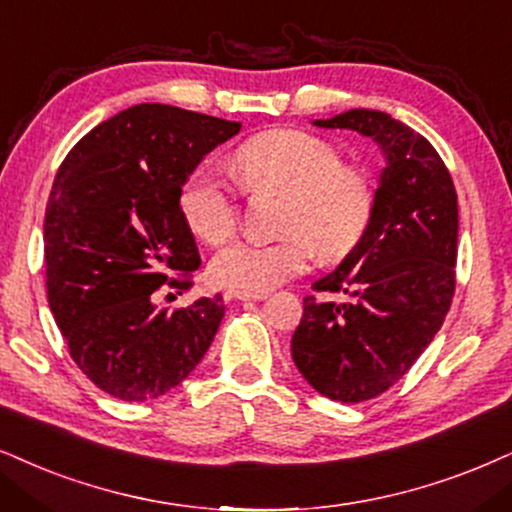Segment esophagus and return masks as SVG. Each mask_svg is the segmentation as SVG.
I'll return each instance as SVG.
<instances>
[{
	"label": "esophagus",
	"mask_w": 512,
	"mask_h": 512,
	"mask_svg": "<svg viewBox=\"0 0 512 512\" xmlns=\"http://www.w3.org/2000/svg\"><path fill=\"white\" fill-rule=\"evenodd\" d=\"M226 297L231 300H243V302H260L267 297V293H248V290H226Z\"/></svg>",
	"instance_id": "obj_1"
}]
</instances>
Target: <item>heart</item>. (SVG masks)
Instances as JSON below:
<instances>
[{
    "mask_svg": "<svg viewBox=\"0 0 512 512\" xmlns=\"http://www.w3.org/2000/svg\"><path fill=\"white\" fill-rule=\"evenodd\" d=\"M231 167L250 191H283L286 238H238L212 257L219 286L264 293L307 269L312 255L340 260L364 238L375 210V186L364 167L342 163L338 146L304 129H269L234 151ZM191 229L208 243L236 231V196L217 172L196 170L179 193Z\"/></svg>",
    "mask_w": 512,
    "mask_h": 512,
    "instance_id": "1",
    "label": "heart"
}]
</instances>
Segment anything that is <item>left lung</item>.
<instances>
[{"mask_svg":"<svg viewBox=\"0 0 512 512\" xmlns=\"http://www.w3.org/2000/svg\"><path fill=\"white\" fill-rule=\"evenodd\" d=\"M323 129H352L385 158L375 210L357 248L304 297L290 352L302 378L333 401L357 404L397 383L430 345L456 288L458 196L432 144L383 111L352 108Z\"/></svg>","mask_w":512,"mask_h":512,"instance_id":"left-lung-1","label":"left lung"}]
</instances>
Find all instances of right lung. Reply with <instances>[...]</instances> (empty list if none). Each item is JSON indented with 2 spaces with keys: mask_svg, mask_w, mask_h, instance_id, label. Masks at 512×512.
Listing matches in <instances>:
<instances>
[{
  "mask_svg": "<svg viewBox=\"0 0 512 512\" xmlns=\"http://www.w3.org/2000/svg\"><path fill=\"white\" fill-rule=\"evenodd\" d=\"M241 122L139 103L101 122L58 167L44 215L51 314L70 357L122 401L170 392L205 357L224 319L222 295L177 312L153 293L189 288L200 267L179 205L186 179Z\"/></svg>",
  "mask_w": 512,
  "mask_h": 512,
  "instance_id": "add662e5",
  "label": "right lung"
}]
</instances>
